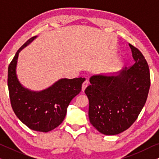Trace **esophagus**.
<instances>
[{"label": "esophagus", "mask_w": 159, "mask_h": 159, "mask_svg": "<svg viewBox=\"0 0 159 159\" xmlns=\"http://www.w3.org/2000/svg\"><path fill=\"white\" fill-rule=\"evenodd\" d=\"M88 84H89V82H88V80H85V81H84L83 83H82V90L83 91H84V90H85V88H87V87L88 86Z\"/></svg>", "instance_id": "obj_1"}]
</instances>
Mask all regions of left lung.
<instances>
[{"instance_id": "8db88e82", "label": "left lung", "mask_w": 159, "mask_h": 159, "mask_svg": "<svg viewBox=\"0 0 159 159\" xmlns=\"http://www.w3.org/2000/svg\"><path fill=\"white\" fill-rule=\"evenodd\" d=\"M129 45L135 63L116 75L93 76L84 90L89 100L90 123L103 134H118L131 127L148 95V64L143 53Z\"/></svg>"}]
</instances>
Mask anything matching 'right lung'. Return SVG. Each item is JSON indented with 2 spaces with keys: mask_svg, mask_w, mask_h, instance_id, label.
I'll return each instance as SVG.
<instances>
[{
  "mask_svg": "<svg viewBox=\"0 0 159 159\" xmlns=\"http://www.w3.org/2000/svg\"><path fill=\"white\" fill-rule=\"evenodd\" d=\"M35 38L29 39L17 51L8 66V92L11 105L19 120L32 130L48 132L64 121L69 103L80 93L85 79H61L40 92L23 88L16 75L17 58L21 50Z\"/></svg>",
  "mask_w": 159,
  "mask_h": 159,
  "instance_id": "add662e5",
  "label": "right lung"
}]
</instances>
